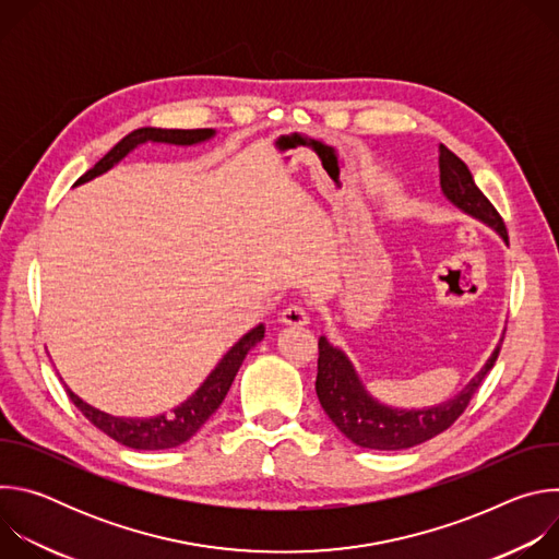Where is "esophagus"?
I'll return each mask as SVG.
<instances>
[{
  "label": "esophagus",
  "mask_w": 559,
  "mask_h": 559,
  "mask_svg": "<svg viewBox=\"0 0 559 559\" xmlns=\"http://www.w3.org/2000/svg\"><path fill=\"white\" fill-rule=\"evenodd\" d=\"M278 321H281L283 325L302 328V325H307V323H309V313H307V309H305V307H300V305H287V307L281 311Z\"/></svg>",
  "instance_id": "1"
}]
</instances>
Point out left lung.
Wrapping results in <instances>:
<instances>
[{"label":"left lung","mask_w":559,"mask_h":559,"mask_svg":"<svg viewBox=\"0 0 559 559\" xmlns=\"http://www.w3.org/2000/svg\"><path fill=\"white\" fill-rule=\"evenodd\" d=\"M440 188L457 210L496 229L509 246V234L502 216L480 192V188L475 186L466 164L447 145H440ZM502 341L504 336L496 345L485 367L468 380V384L457 395L449 397L447 403L425 409H397L376 401L362 384L349 356L341 347L332 345L328 336H321L318 338L316 395L330 420L354 444L376 451L409 449L442 433L462 416L477 386L493 369Z\"/></svg>","instance_id":"8db88e82"}]
</instances>
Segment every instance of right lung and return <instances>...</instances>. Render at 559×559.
<instances>
[{"mask_svg":"<svg viewBox=\"0 0 559 559\" xmlns=\"http://www.w3.org/2000/svg\"><path fill=\"white\" fill-rule=\"evenodd\" d=\"M214 134H216V130H212V128H203V130L139 128V130L130 132L128 136H123L93 170H88L84 177H79V181L74 186L88 183V181L106 175L119 162H123V158L132 150H136L143 143L199 145V143L210 141ZM263 336H265V325L261 323L254 330H250L243 338H238V343H234L227 349V354L218 360V365L210 371V376L201 382V386L188 397V401H183L168 414H158L152 418L112 416V414H106V412L93 407L91 403H86L84 397H79L68 384H66V393L70 395V401L74 403V407L79 412H82L97 429H102L106 436H110L119 444L139 449V451L173 449V447L188 442L207 423V418L221 407V403L225 401V395L236 378V371L241 369L248 352L257 343H261Z\"/></svg>","mask_w":559,"mask_h":559,"instance_id":"1","label":"right lung"}]
</instances>
